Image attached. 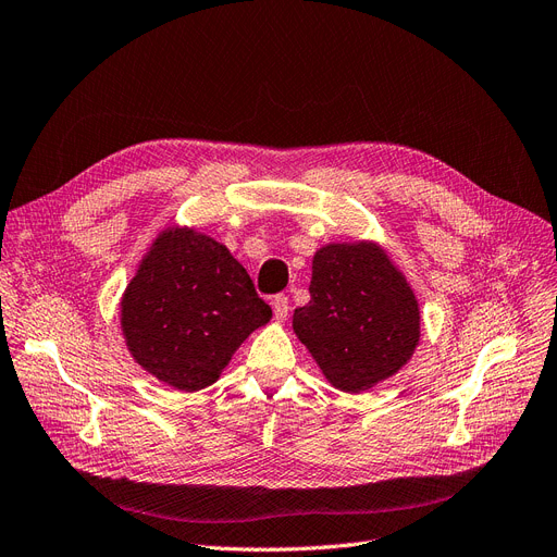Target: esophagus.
I'll list each match as a JSON object with an SVG mask.
<instances>
[{"label":"esophagus","instance_id":"esophagus-1","mask_svg":"<svg viewBox=\"0 0 557 557\" xmlns=\"http://www.w3.org/2000/svg\"><path fill=\"white\" fill-rule=\"evenodd\" d=\"M273 312H275V319L280 323L286 321V317H289V298H286V296H275L273 298Z\"/></svg>","mask_w":557,"mask_h":557}]
</instances>
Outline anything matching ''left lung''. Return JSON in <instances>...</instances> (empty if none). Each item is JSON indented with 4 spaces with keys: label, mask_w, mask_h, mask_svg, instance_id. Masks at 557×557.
<instances>
[{
    "label": "left lung",
    "mask_w": 557,
    "mask_h": 557,
    "mask_svg": "<svg viewBox=\"0 0 557 557\" xmlns=\"http://www.w3.org/2000/svg\"><path fill=\"white\" fill-rule=\"evenodd\" d=\"M310 296L294 312V333L342 393H367L413 358L422 335L420 302L381 243L319 247Z\"/></svg>",
    "instance_id": "left-lung-1"
}]
</instances>
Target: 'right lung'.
<instances>
[{"mask_svg": "<svg viewBox=\"0 0 557 557\" xmlns=\"http://www.w3.org/2000/svg\"><path fill=\"white\" fill-rule=\"evenodd\" d=\"M271 317L226 245L183 224L164 226L153 238L119 302L133 360L183 393L213 385L238 346Z\"/></svg>", "mask_w": 557, "mask_h": 557, "instance_id": "obj_1", "label": "right lung"}]
</instances>
